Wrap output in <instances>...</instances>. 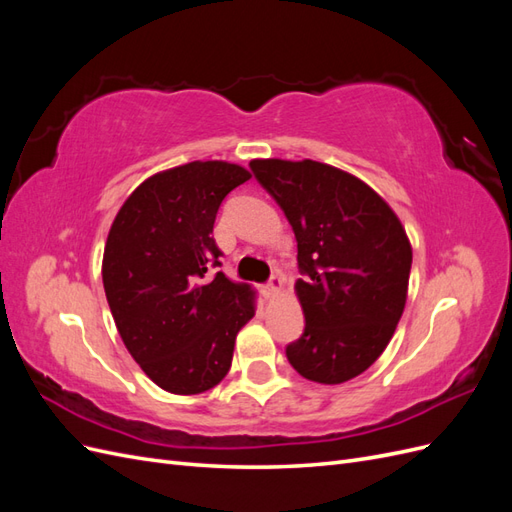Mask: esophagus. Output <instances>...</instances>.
Returning <instances> with one entry per match:
<instances>
[{"mask_svg": "<svg viewBox=\"0 0 512 512\" xmlns=\"http://www.w3.org/2000/svg\"><path fill=\"white\" fill-rule=\"evenodd\" d=\"M280 290H282V277H277V275H273L271 280L260 288V292H262V297L265 299H273V297H277V294H280Z\"/></svg>", "mask_w": 512, "mask_h": 512, "instance_id": "obj_1", "label": "esophagus"}]
</instances>
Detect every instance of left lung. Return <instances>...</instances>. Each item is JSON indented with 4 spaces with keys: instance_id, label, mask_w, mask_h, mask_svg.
Wrapping results in <instances>:
<instances>
[{
    "instance_id": "obj_1",
    "label": "left lung",
    "mask_w": 512,
    "mask_h": 512,
    "mask_svg": "<svg viewBox=\"0 0 512 512\" xmlns=\"http://www.w3.org/2000/svg\"><path fill=\"white\" fill-rule=\"evenodd\" d=\"M294 230L303 335L286 346L307 380L342 384L374 363L404 314L412 247L393 209L335 166L252 160Z\"/></svg>"
}]
</instances>
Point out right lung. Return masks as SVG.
Wrapping results in <instances>:
<instances>
[{"instance_id":"add662e5","label":"right lung","mask_w":512,"mask_h":512,"mask_svg":"<svg viewBox=\"0 0 512 512\" xmlns=\"http://www.w3.org/2000/svg\"><path fill=\"white\" fill-rule=\"evenodd\" d=\"M252 175L228 162H190L143 181L108 232L102 282L132 359L160 389L196 395L228 374L254 292L211 267L222 200Z\"/></svg>"}]
</instances>
